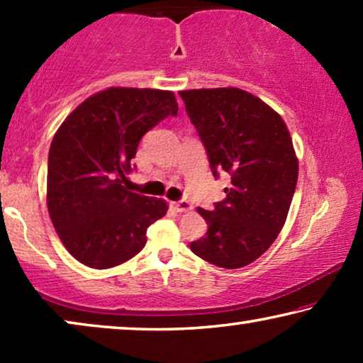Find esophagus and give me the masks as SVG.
<instances>
[{"instance_id": "34e87169", "label": "esophagus", "mask_w": 363, "mask_h": 363, "mask_svg": "<svg viewBox=\"0 0 363 363\" xmlns=\"http://www.w3.org/2000/svg\"><path fill=\"white\" fill-rule=\"evenodd\" d=\"M172 208L178 213H183V211H190L191 210V203L186 201V200H180V201H173L172 203Z\"/></svg>"}]
</instances>
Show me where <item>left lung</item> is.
Returning <instances> with one entry per match:
<instances>
[{
	"mask_svg": "<svg viewBox=\"0 0 363 363\" xmlns=\"http://www.w3.org/2000/svg\"><path fill=\"white\" fill-rule=\"evenodd\" d=\"M213 175H231L226 198L198 208L208 231L190 250L211 264L238 269L267 251L289 211L297 158L284 121L252 94L236 87L182 91Z\"/></svg>",
	"mask_w": 363,
	"mask_h": 363,
	"instance_id": "1",
	"label": "left lung"
}]
</instances>
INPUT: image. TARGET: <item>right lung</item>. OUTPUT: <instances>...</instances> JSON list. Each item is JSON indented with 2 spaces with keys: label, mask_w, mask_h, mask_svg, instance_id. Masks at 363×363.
<instances>
[{
  "label": "right lung",
  "mask_w": 363,
  "mask_h": 363,
  "mask_svg": "<svg viewBox=\"0 0 363 363\" xmlns=\"http://www.w3.org/2000/svg\"><path fill=\"white\" fill-rule=\"evenodd\" d=\"M178 113L170 91L111 87L62 122L48 158V210L66 250L94 269L122 264L147 242L165 200L128 191L142 137Z\"/></svg>",
  "instance_id": "obj_1"
}]
</instances>
